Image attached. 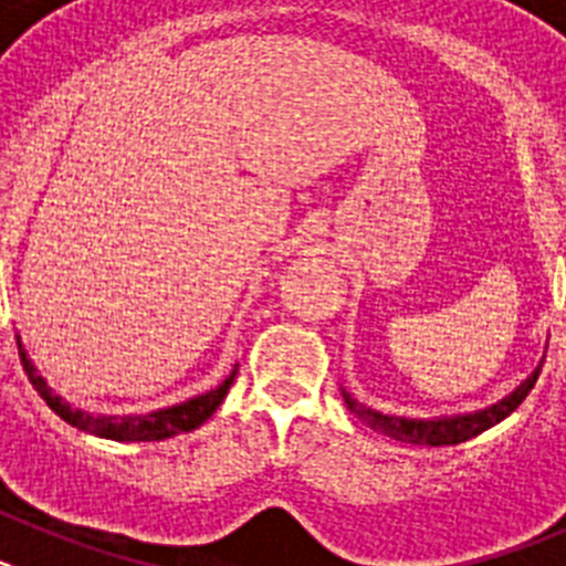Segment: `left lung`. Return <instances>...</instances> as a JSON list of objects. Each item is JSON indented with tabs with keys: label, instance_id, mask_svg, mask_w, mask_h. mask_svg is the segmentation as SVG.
<instances>
[{
	"label": "left lung",
	"instance_id": "obj_1",
	"mask_svg": "<svg viewBox=\"0 0 566 566\" xmlns=\"http://www.w3.org/2000/svg\"><path fill=\"white\" fill-rule=\"evenodd\" d=\"M538 374H542V365L536 371L530 374L516 391L507 394L504 399H499L496 405H490L484 411L473 413H457V417H433V419H408V417H391V413L374 411V408H365L363 402L352 397V394L343 391L345 405L348 411L357 413V419H363L371 431L385 433V437L397 439V442H411V444H428V448H442V444H459L468 442V439L479 437L482 431L493 428V424L502 422L504 417L516 411L518 405L524 402L533 385H536Z\"/></svg>",
	"mask_w": 566,
	"mask_h": 566
}]
</instances>
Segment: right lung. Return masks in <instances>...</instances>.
<instances>
[{"label":"right lung","mask_w":566,"mask_h":566,"mask_svg":"<svg viewBox=\"0 0 566 566\" xmlns=\"http://www.w3.org/2000/svg\"><path fill=\"white\" fill-rule=\"evenodd\" d=\"M17 345L30 385H33L39 391V397L50 405V411H56V417H62L64 422L78 428V431H87L93 433V437L115 439V442H158V439H169L175 437V433L195 431L198 424H203L214 411H218V405L223 402V397L229 394V385L234 382V374H238V368H234L214 391L192 397L181 405H172V408H161V411L149 413H129V417H107V413H87L78 411V408H70V402H64L62 397H56V394L50 391L44 377L36 371V365L30 363L19 334Z\"/></svg>","instance_id":"1"}]
</instances>
